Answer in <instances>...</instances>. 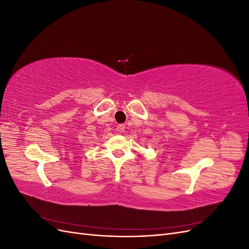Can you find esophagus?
Returning <instances> with one entry per match:
<instances>
[{
    "label": "esophagus",
    "instance_id": "34e87169",
    "mask_svg": "<svg viewBox=\"0 0 249 249\" xmlns=\"http://www.w3.org/2000/svg\"><path fill=\"white\" fill-rule=\"evenodd\" d=\"M117 131L118 132H120V133H123L124 131V129H125V125L124 124H117Z\"/></svg>",
    "mask_w": 249,
    "mask_h": 249
}]
</instances>
